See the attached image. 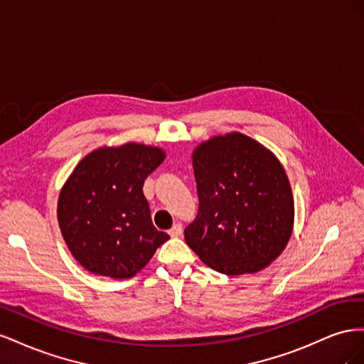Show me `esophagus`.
<instances>
[{"mask_svg":"<svg viewBox=\"0 0 364 364\" xmlns=\"http://www.w3.org/2000/svg\"><path fill=\"white\" fill-rule=\"evenodd\" d=\"M168 234H170L171 237H181V235H182V225H181V223H176V225L168 230Z\"/></svg>","mask_w":364,"mask_h":364,"instance_id":"obj_1","label":"esophagus"}]
</instances>
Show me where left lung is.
<instances>
[{
    "label": "left lung",
    "instance_id": "8db88e82",
    "mask_svg": "<svg viewBox=\"0 0 364 364\" xmlns=\"http://www.w3.org/2000/svg\"><path fill=\"white\" fill-rule=\"evenodd\" d=\"M199 211L185 241L220 273L270 266L293 232L294 200L282 164L240 132L213 136L193 151Z\"/></svg>",
    "mask_w": 364,
    "mask_h": 364
}]
</instances>
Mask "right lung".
I'll use <instances>...</instances> for the list:
<instances>
[{
    "label": "right lung",
    "mask_w": 364,
    "mask_h": 364,
    "mask_svg": "<svg viewBox=\"0 0 364 364\" xmlns=\"http://www.w3.org/2000/svg\"><path fill=\"white\" fill-rule=\"evenodd\" d=\"M165 151L136 142L100 147L75 165L58 202L59 228L73 257L94 274L127 279L170 237L151 223L142 185Z\"/></svg>",
    "instance_id": "obj_1"
}]
</instances>
